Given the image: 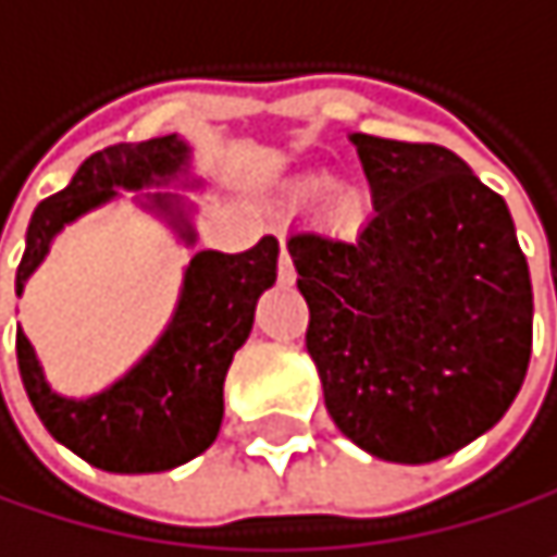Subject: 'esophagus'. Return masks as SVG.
I'll return each instance as SVG.
<instances>
[{"mask_svg":"<svg viewBox=\"0 0 557 557\" xmlns=\"http://www.w3.org/2000/svg\"><path fill=\"white\" fill-rule=\"evenodd\" d=\"M282 242V238H278ZM278 282L282 285H292L295 282V265H292V256H288V248L282 242V252H278Z\"/></svg>","mask_w":557,"mask_h":557,"instance_id":"34e87169","label":"esophagus"}]
</instances>
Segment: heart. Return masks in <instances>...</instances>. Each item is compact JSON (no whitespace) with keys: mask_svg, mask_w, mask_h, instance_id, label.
I'll list each match as a JSON object with an SVG mask.
<instances>
[{"mask_svg":"<svg viewBox=\"0 0 557 557\" xmlns=\"http://www.w3.org/2000/svg\"><path fill=\"white\" fill-rule=\"evenodd\" d=\"M332 188H335V178L315 172V175H305V178L295 182V196L305 199V202H319V199L329 196ZM366 212H369V202H366L361 191H338L335 202H332V215H335V222L342 228H358L361 222H366Z\"/></svg>","mask_w":557,"mask_h":557,"instance_id":"heart-1","label":"heart"}]
</instances>
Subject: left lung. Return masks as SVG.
<instances>
[{"label":"left lung","mask_w":557,"mask_h":557,"mask_svg":"<svg viewBox=\"0 0 557 557\" xmlns=\"http://www.w3.org/2000/svg\"><path fill=\"white\" fill-rule=\"evenodd\" d=\"M375 215L288 235L332 422L382 461H438L502 422L532 358L511 212L455 152L355 132Z\"/></svg>","instance_id":"left-lung-1"}]
</instances>
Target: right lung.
<instances>
[{"label": "right lung", "instance_id": "1", "mask_svg": "<svg viewBox=\"0 0 557 557\" xmlns=\"http://www.w3.org/2000/svg\"><path fill=\"white\" fill-rule=\"evenodd\" d=\"M191 149L178 135L149 143H119L89 156L72 182L36 206L25 256L15 272V295L49 256L52 238L86 212L119 199V191L152 185H199L188 175ZM138 206L159 212L185 245L196 242L188 206L175 191H143ZM278 242L265 235L248 252H196L185 265L178 305L159 342L135 366L89 398L52 392L25 332H15L18 375L49 435L78 458L115 475L169 471L202 455L222 429V385L232 355L256 322V301L275 285Z\"/></svg>", "mask_w": 557, "mask_h": 557}]
</instances>
